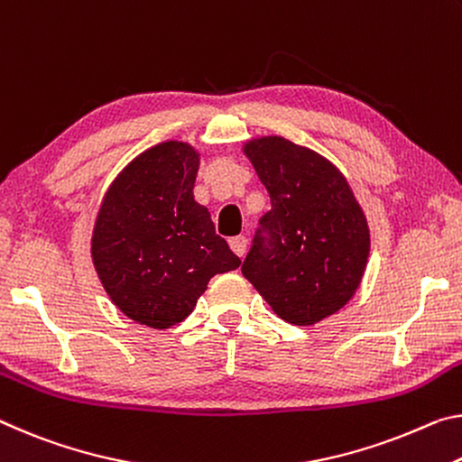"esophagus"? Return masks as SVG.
Masks as SVG:
<instances>
[{
	"label": "esophagus",
	"mask_w": 462,
	"mask_h": 462,
	"mask_svg": "<svg viewBox=\"0 0 462 462\" xmlns=\"http://www.w3.org/2000/svg\"><path fill=\"white\" fill-rule=\"evenodd\" d=\"M228 243H230V248H232L234 254H238V257H245V253H246V238L245 236H234V238L228 240Z\"/></svg>",
	"instance_id": "esophagus-1"
}]
</instances>
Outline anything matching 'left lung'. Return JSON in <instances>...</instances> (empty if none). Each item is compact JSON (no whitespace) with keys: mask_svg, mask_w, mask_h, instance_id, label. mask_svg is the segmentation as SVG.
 Segmentation results:
<instances>
[{"mask_svg":"<svg viewBox=\"0 0 462 462\" xmlns=\"http://www.w3.org/2000/svg\"><path fill=\"white\" fill-rule=\"evenodd\" d=\"M273 209L269 230L243 263V275L277 317L312 327L341 310L360 288L370 257V226L339 168L282 135L246 139Z\"/></svg>","mask_w":462,"mask_h":462,"instance_id":"1","label":"left lung"}]
</instances>
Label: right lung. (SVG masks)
<instances>
[{
	"label": "right lung",
	"mask_w": 462,
	"mask_h": 462,
	"mask_svg": "<svg viewBox=\"0 0 462 462\" xmlns=\"http://www.w3.org/2000/svg\"><path fill=\"white\" fill-rule=\"evenodd\" d=\"M199 160L189 142L152 145L113 179L94 219L102 288L127 319L158 331L187 319L216 273L240 267L193 197Z\"/></svg>",
	"instance_id": "1"
}]
</instances>
